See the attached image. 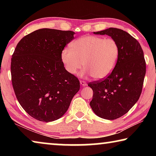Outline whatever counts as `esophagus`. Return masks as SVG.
I'll list each match as a JSON object with an SVG mask.
<instances>
[{
	"mask_svg": "<svg viewBox=\"0 0 156 156\" xmlns=\"http://www.w3.org/2000/svg\"><path fill=\"white\" fill-rule=\"evenodd\" d=\"M80 84H81V85H82V86L84 87V86H86V85H87V83H86V82H85V81H84V80H80Z\"/></svg>",
	"mask_w": 156,
	"mask_h": 156,
	"instance_id": "1",
	"label": "esophagus"
}]
</instances>
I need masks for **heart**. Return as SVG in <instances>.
<instances>
[{
  "instance_id": "heart-1",
  "label": "heart",
  "mask_w": 156,
  "mask_h": 156,
  "mask_svg": "<svg viewBox=\"0 0 156 156\" xmlns=\"http://www.w3.org/2000/svg\"><path fill=\"white\" fill-rule=\"evenodd\" d=\"M70 48L62 50L61 59L67 72L76 74L81 67L84 74L90 73L96 80H102L111 74L119 56V45L112 38H103L85 36L76 39Z\"/></svg>"
}]
</instances>
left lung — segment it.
Returning <instances> with one entry per match:
<instances>
[{"label":"left lung","instance_id":"left-lung-1","mask_svg":"<svg viewBox=\"0 0 156 156\" xmlns=\"http://www.w3.org/2000/svg\"><path fill=\"white\" fill-rule=\"evenodd\" d=\"M94 34L109 36L119 45V56L111 74L88 84L94 92L89 103L94 112L104 119L115 120L127 113L140 96L146 73L143 50L136 38L120 29Z\"/></svg>","mask_w":156,"mask_h":156}]
</instances>
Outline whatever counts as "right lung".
Wrapping results in <instances>:
<instances>
[{
	"label": "right lung",
	"instance_id": "right-lung-1",
	"mask_svg": "<svg viewBox=\"0 0 156 156\" xmlns=\"http://www.w3.org/2000/svg\"><path fill=\"white\" fill-rule=\"evenodd\" d=\"M72 31L41 29L18 43L12 55V86L21 107L31 117L51 122L65 114L80 89L77 77L65 69L61 59Z\"/></svg>",
	"mask_w": 156,
	"mask_h": 156
}]
</instances>
